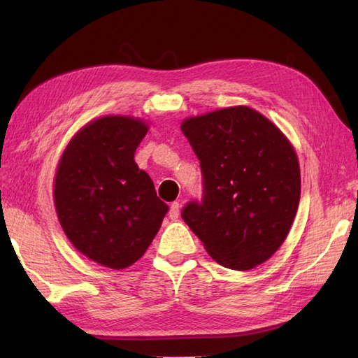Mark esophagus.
Listing matches in <instances>:
<instances>
[{
	"instance_id": "obj_1",
	"label": "esophagus",
	"mask_w": 358,
	"mask_h": 358,
	"mask_svg": "<svg viewBox=\"0 0 358 358\" xmlns=\"http://www.w3.org/2000/svg\"><path fill=\"white\" fill-rule=\"evenodd\" d=\"M180 208H181L180 203H177V201L171 204V209H169V218H171V220H177V218H178V215H180Z\"/></svg>"
}]
</instances>
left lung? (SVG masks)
<instances>
[{"instance_id": "8db88e82", "label": "left lung", "mask_w": 358, "mask_h": 358, "mask_svg": "<svg viewBox=\"0 0 358 358\" xmlns=\"http://www.w3.org/2000/svg\"><path fill=\"white\" fill-rule=\"evenodd\" d=\"M203 194L181 218L224 268L252 269L277 252L300 201V167L280 129L238 106L186 120Z\"/></svg>"}]
</instances>
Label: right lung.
<instances>
[{
  "instance_id": "obj_1",
  "label": "right lung",
  "mask_w": 358,
  "mask_h": 358,
  "mask_svg": "<svg viewBox=\"0 0 358 358\" xmlns=\"http://www.w3.org/2000/svg\"><path fill=\"white\" fill-rule=\"evenodd\" d=\"M146 132L141 120H95L73 136L57 171L53 199L67 238L110 269L141 258L169 210L134 159Z\"/></svg>"
}]
</instances>
